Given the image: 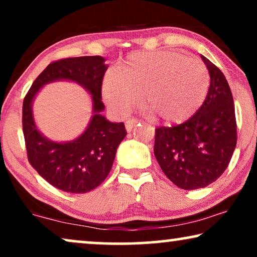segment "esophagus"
<instances>
[{
	"label": "esophagus",
	"instance_id": "esophagus-1",
	"mask_svg": "<svg viewBox=\"0 0 257 257\" xmlns=\"http://www.w3.org/2000/svg\"><path fill=\"white\" fill-rule=\"evenodd\" d=\"M137 124H138V120H136V119H131V120H127V121L125 122L126 131H127V132H131L132 130L136 127Z\"/></svg>",
	"mask_w": 257,
	"mask_h": 257
}]
</instances>
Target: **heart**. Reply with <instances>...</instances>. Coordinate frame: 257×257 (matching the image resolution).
<instances>
[{
    "instance_id": "1",
    "label": "heart",
    "mask_w": 257,
    "mask_h": 257,
    "mask_svg": "<svg viewBox=\"0 0 257 257\" xmlns=\"http://www.w3.org/2000/svg\"><path fill=\"white\" fill-rule=\"evenodd\" d=\"M210 77L206 65L174 51L135 52L108 71L101 97L113 113L124 115L140 96L147 113L166 125L194 117L205 103Z\"/></svg>"
}]
</instances>
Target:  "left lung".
Wrapping results in <instances>:
<instances>
[{
	"mask_svg": "<svg viewBox=\"0 0 257 257\" xmlns=\"http://www.w3.org/2000/svg\"><path fill=\"white\" fill-rule=\"evenodd\" d=\"M210 84L205 103L184 124L156 128L154 156L165 175L182 189L203 188L220 178L236 146L233 94L222 71L201 55Z\"/></svg>",
	"mask_w": 257,
	"mask_h": 257,
	"instance_id": "8db88e82",
	"label": "left lung"
}]
</instances>
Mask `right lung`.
Listing matches in <instances>:
<instances>
[{"instance_id": "obj_1", "label": "right lung", "mask_w": 257, "mask_h": 257, "mask_svg": "<svg viewBox=\"0 0 257 257\" xmlns=\"http://www.w3.org/2000/svg\"><path fill=\"white\" fill-rule=\"evenodd\" d=\"M108 68L101 56L65 58L49 64L23 100V133L31 166L49 184L68 193L90 192L110 173L119 144L126 136L124 122H112L101 114V82ZM58 80L73 81L91 96L93 115L82 135L70 142H54L38 130L32 104L44 85Z\"/></svg>"}]
</instances>
